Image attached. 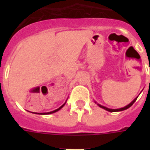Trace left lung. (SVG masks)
Listing matches in <instances>:
<instances>
[{"label":"left lung","instance_id":"left-lung-1","mask_svg":"<svg viewBox=\"0 0 150 150\" xmlns=\"http://www.w3.org/2000/svg\"><path fill=\"white\" fill-rule=\"evenodd\" d=\"M137 98H138V96H137V97H136V98L134 99V100H133L132 101V102H131L130 103H129V104H128V105H127V106H125V107H122V108H119V109H110V108H107V107H103V106H102V105L99 104V103H97V105H98V106H99V107H101V108H103V109L106 110H107V111H109V112L122 111V110H126V109H128V108H129V107H130L131 106H132V105L133 103H134L135 102V100H137ZM95 103H96V102H95Z\"/></svg>","mask_w":150,"mask_h":150}]
</instances>
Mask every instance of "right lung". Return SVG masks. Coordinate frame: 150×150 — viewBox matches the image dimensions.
I'll use <instances>...</instances> for the list:
<instances>
[{
	"instance_id": "right-lung-1",
	"label": "right lung",
	"mask_w": 150,
	"mask_h": 150,
	"mask_svg": "<svg viewBox=\"0 0 150 150\" xmlns=\"http://www.w3.org/2000/svg\"><path fill=\"white\" fill-rule=\"evenodd\" d=\"M66 102H67V100H66V101H65V103H64V104L62 105V106H61V107H59V108H57V109L54 110H53V111L47 112V113H33V114H42V115H43V114H53V113H55V112L58 111L59 110H61V108H62V107H63L64 106V105H65Z\"/></svg>"
}]
</instances>
